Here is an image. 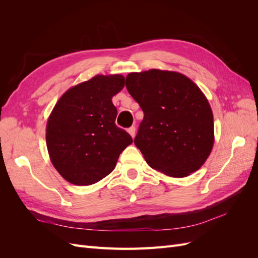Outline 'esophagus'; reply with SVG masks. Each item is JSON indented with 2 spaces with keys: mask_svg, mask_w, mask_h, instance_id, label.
I'll list each match as a JSON object with an SVG mask.
<instances>
[{
  "mask_svg": "<svg viewBox=\"0 0 258 258\" xmlns=\"http://www.w3.org/2000/svg\"><path fill=\"white\" fill-rule=\"evenodd\" d=\"M128 132H129V135H130L132 138H135V136H136V127H130V128L128 129Z\"/></svg>",
  "mask_w": 258,
  "mask_h": 258,
  "instance_id": "obj_1",
  "label": "esophagus"
}]
</instances>
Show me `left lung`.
<instances>
[{
  "mask_svg": "<svg viewBox=\"0 0 258 258\" xmlns=\"http://www.w3.org/2000/svg\"><path fill=\"white\" fill-rule=\"evenodd\" d=\"M126 87L144 112L135 139L148 166L170 177L199 170L214 145L213 112L205 93L182 73H129Z\"/></svg>",
  "mask_w": 258,
  "mask_h": 258,
  "instance_id": "1",
  "label": "left lung"
}]
</instances>
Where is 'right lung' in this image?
I'll return each mask as SVG.
<instances>
[{
	"instance_id": "add662e5",
	"label": "right lung",
	"mask_w": 258,
	"mask_h": 258,
	"mask_svg": "<svg viewBox=\"0 0 258 258\" xmlns=\"http://www.w3.org/2000/svg\"><path fill=\"white\" fill-rule=\"evenodd\" d=\"M124 86L120 74L96 75L69 88L57 101L46 124L50 161L69 183L95 184L115 169L132 138L115 124L112 102Z\"/></svg>"
}]
</instances>
